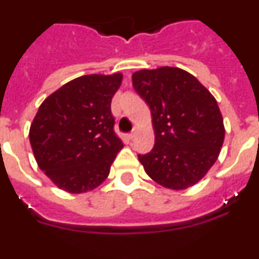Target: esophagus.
Wrapping results in <instances>:
<instances>
[{
	"label": "esophagus",
	"mask_w": 259,
	"mask_h": 259,
	"mask_svg": "<svg viewBox=\"0 0 259 259\" xmlns=\"http://www.w3.org/2000/svg\"><path fill=\"white\" fill-rule=\"evenodd\" d=\"M135 135H136V132H131V134H128V139H130V140H132V139L135 137Z\"/></svg>",
	"instance_id": "esophagus-1"
}]
</instances>
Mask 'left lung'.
<instances>
[{
	"mask_svg": "<svg viewBox=\"0 0 259 259\" xmlns=\"http://www.w3.org/2000/svg\"><path fill=\"white\" fill-rule=\"evenodd\" d=\"M132 85L152 114L154 148L139 161L150 179L183 191L197 184L217 162L224 141L217 100L192 74L179 67L136 71Z\"/></svg>",
	"mask_w": 259,
	"mask_h": 259,
	"instance_id": "8db88e82",
	"label": "left lung"
}]
</instances>
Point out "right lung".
Returning a JSON list of instances; mask_svg holds the SVG:
<instances>
[{
	"instance_id": "add662e5",
	"label": "right lung",
	"mask_w": 259,
	"mask_h": 259,
	"mask_svg": "<svg viewBox=\"0 0 259 259\" xmlns=\"http://www.w3.org/2000/svg\"><path fill=\"white\" fill-rule=\"evenodd\" d=\"M123 74L84 75L48 96L29 127L37 166L59 189L93 191L106 180L123 144L114 134L111 100Z\"/></svg>"
}]
</instances>
